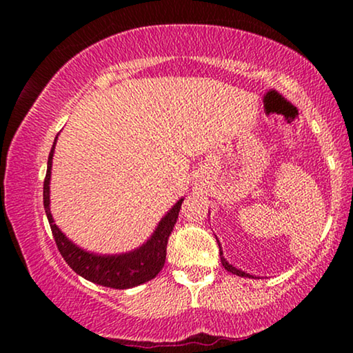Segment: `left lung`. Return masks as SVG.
I'll list each match as a JSON object with an SVG mask.
<instances>
[{"instance_id":"1","label":"left lung","mask_w":353,"mask_h":353,"mask_svg":"<svg viewBox=\"0 0 353 353\" xmlns=\"http://www.w3.org/2000/svg\"><path fill=\"white\" fill-rule=\"evenodd\" d=\"M219 245H220V244H219ZM220 260H221V265H223L225 270H228L230 273L238 274V276H243V278H254V274L245 273V272H243V270L236 268V267H233V265H231V263H228V260H226V259L223 257V252H221V250H220Z\"/></svg>"}]
</instances>
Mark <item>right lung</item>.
I'll return each mask as SVG.
<instances>
[{
	"instance_id": "right-lung-1",
	"label": "right lung",
	"mask_w": 353,
	"mask_h": 353,
	"mask_svg": "<svg viewBox=\"0 0 353 353\" xmlns=\"http://www.w3.org/2000/svg\"><path fill=\"white\" fill-rule=\"evenodd\" d=\"M56 141L57 137L52 143L50 157H48V170L45 185H43V204H45V212L48 221H50L52 236H54L56 245L67 265L81 278L105 288L130 289L151 281L152 278L157 276L159 272L163 268V263H165L168 236H170L173 226L176 223L178 212L181 209V202L185 201V197L178 199L172 205V209L157 223L151 238L139 248L123 254L109 255L94 254L81 249L59 230V226L54 223L50 209V181Z\"/></svg>"
}]
</instances>
